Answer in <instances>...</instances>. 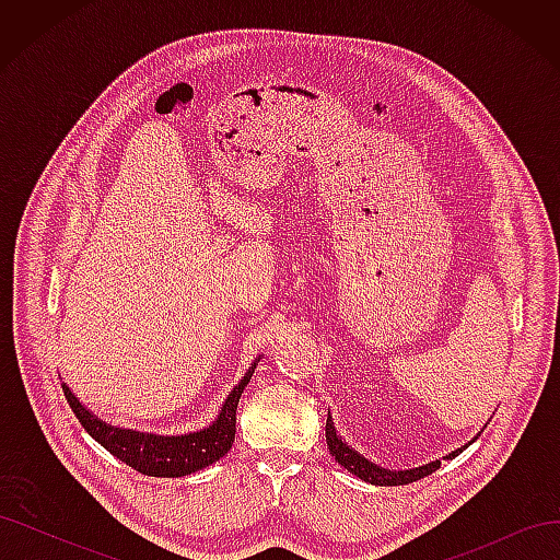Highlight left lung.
Listing matches in <instances>:
<instances>
[{"mask_svg": "<svg viewBox=\"0 0 560 560\" xmlns=\"http://www.w3.org/2000/svg\"><path fill=\"white\" fill-rule=\"evenodd\" d=\"M327 446L331 451V455L336 457L338 465H343L348 471H352L354 477H360L369 483L374 486H404V483H413L422 477H430L432 471H436L439 467H442V463L434 460L430 465H422V467H416V469H404V471H389V469H383L374 463H369L366 457H362L360 453H354L348 444H343V439L336 434L334 430V422L331 418L327 416ZM457 453H463V448H457L453 453H448V457H455Z\"/></svg>", "mask_w": 560, "mask_h": 560, "instance_id": "left-lung-1", "label": "left lung"}]
</instances>
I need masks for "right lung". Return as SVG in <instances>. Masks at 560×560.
<instances>
[{
    "label": "right lung",
    "mask_w": 560,
    "mask_h": 560,
    "mask_svg": "<svg viewBox=\"0 0 560 560\" xmlns=\"http://www.w3.org/2000/svg\"><path fill=\"white\" fill-rule=\"evenodd\" d=\"M254 366L247 371L245 378L231 389V395L222 406V413H219L212 425L202 432L184 436H156L112 428L107 422L97 420L89 409H83L65 383L62 393L67 397V404H70V409L79 418L81 428L86 430L100 446H105L114 457H118V460L132 469H138L140 474H147V477H186V474L208 467L229 453L235 439V409H238L243 389L254 374Z\"/></svg>",
    "instance_id": "obj_1"
}]
</instances>
